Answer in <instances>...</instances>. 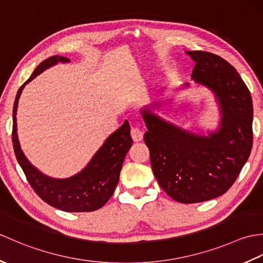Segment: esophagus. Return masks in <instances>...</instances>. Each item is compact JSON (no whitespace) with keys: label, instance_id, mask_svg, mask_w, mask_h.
I'll list each match as a JSON object with an SVG mask.
<instances>
[{"label":"esophagus","instance_id":"1","mask_svg":"<svg viewBox=\"0 0 263 263\" xmlns=\"http://www.w3.org/2000/svg\"><path fill=\"white\" fill-rule=\"evenodd\" d=\"M131 137L133 139V141H141L143 138V131L141 130L139 126H132L131 127Z\"/></svg>","mask_w":263,"mask_h":263}]
</instances>
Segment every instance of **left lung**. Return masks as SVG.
<instances>
[{"label": "left lung", "instance_id": "8db88e82", "mask_svg": "<svg viewBox=\"0 0 263 263\" xmlns=\"http://www.w3.org/2000/svg\"><path fill=\"white\" fill-rule=\"evenodd\" d=\"M195 62L192 79L210 88L221 107L219 131L192 135L147 109L144 142L161 189L181 203H197L227 192L247 163L253 143V104L234 66L216 54L186 52Z\"/></svg>", "mask_w": 263, "mask_h": 263}]
</instances>
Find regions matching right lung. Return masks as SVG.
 Wrapping results in <instances>:
<instances>
[{
	"mask_svg": "<svg viewBox=\"0 0 263 263\" xmlns=\"http://www.w3.org/2000/svg\"><path fill=\"white\" fill-rule=\"evenodd\" d=\"M58 62H70V60L54 55L43 61L16 92L12 126L14 154L30 186L46 203L68 212L95 211L102 208L110 199L119 183L123 161L133 142L127 121L105 141L85 170L64 180H55L38 172L25 157L16 137L15 113L22 89L41 72Z\"/></svg>",
	"mask_w": 263,
	"mask_h": 263,
	"instance_id": "1",
	"label": "right lung"
}]
</instances>
